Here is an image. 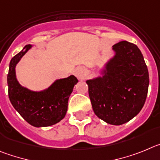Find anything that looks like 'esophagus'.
I'll use <instances>...</instances> for the list:
<instances>
[{"mask_svg": "<svg viewBox=\"0 0 160 160\" xmlns=\"http://www.w3.org/2000/svg\"><path fill=\"white\" fill-rule=\"evenodd\" d=\"M86 73V69L83 67H77L76 69L74 70V75L77 78L81 79L84 77V75Z\"/></svg>", "mask_w": 160, "mask_h": 160, "instance_id": "1", "label": "esophagus"}]
</instances>
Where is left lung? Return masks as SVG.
<instances>
[{"mask_svg": "<svg viewBox=\"0 0 160 160\" xmlns=\"http://www.w3.org/2000/svg\"><path fill=\"white\" fill-rule=\"evenodd\" d=\"M114 54L100 70V76L86 80L95 114L107 123L121 125L133 119L144 105L149 74L136 44L120 41Z\"/></svg>", "mask_w": 160, "mask_h": 160, "instance_id": "obj_1", "label": "left lung"}]
</instances>
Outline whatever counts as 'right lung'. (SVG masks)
Wrapping results in <instances>:
<instances>
[{"label": "right lung", "mask_w": 160, "mask_h": 160, "mask_svg": "<svg viewBox=\"0 0 160 160\" xmlns=\"http://www.w3.org/2000/svg\"><path fill=\"white\" fill-rule=\"evenodd\" d=\"M32 47V44L25 45L10 61L7 77L8 98L16 111L32 126H52L65 116L68 99L78 80L71 75L67 78L57 79L49 87L41 91L31 90L21 85L17 80L16 67Z\"/></svg>", "instance_id": "1"}]
</instances>
